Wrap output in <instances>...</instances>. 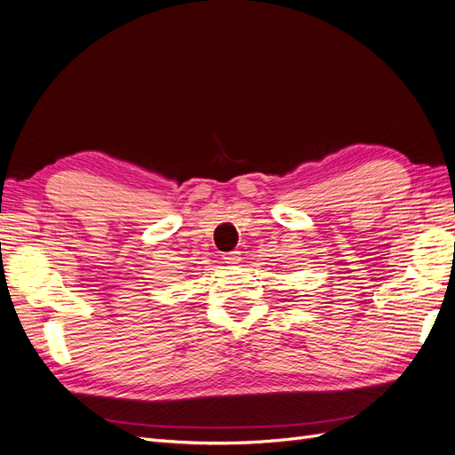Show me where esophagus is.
Here are the masks:
<instances>
[{
  "mask_svg": "<svg viewBox=\"0 0 455 455\" xmlns=\"http://www.w3.org/2000/svg\"><path fill=\"white\" fill-rule=\"evenodd\" d=\"M224 261H226L228 266L241 264V251H231V252L224 254Z\"/></svg>",
  "mask_w": 455,
  "mask_h": 455,
  "instance_id": "1",
  "label": "esophagus"
}]
</instances>
